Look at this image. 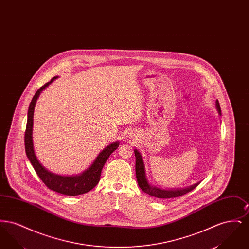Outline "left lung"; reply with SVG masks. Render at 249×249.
Wrapping results in <instances>:
<instances>
[{"label":"left lung","mask_w":249,"mask_h":249,"mask_svg":"<svg viewBox=\"0 0 249 249\" xmlns=\"http://www.w3.org/2000/svg\"><path fill=\"white\" fill-rule=\"evenodd\" d=\"M215 108L221 117V109L218 101H215ZM134 154H135V173H136V178L138 185L140 189L144 191L146 194H149L150 196H153L156 198L160 199H170V198H176V197H180L188 192H190L192 190H194L200 182H197L196 184L188 187V188H183V189H170V190H164L158 188L156 186H153L149 183L148 179L146 178V173H145V166L142 160V156L136 148L134 149Z\"/></svg>","instance_id":"obj_1"}]
</instances>
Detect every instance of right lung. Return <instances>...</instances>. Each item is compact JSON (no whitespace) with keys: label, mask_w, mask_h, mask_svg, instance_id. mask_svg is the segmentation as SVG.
<instances>
[{"label":"right lung","mask_w":249,"mask_h":249,"mask_svg":"<svg viewBox=\"0 0 249 249\" xmlns=\"http://www.w3.org/2000/svg\"><path fill=\"white\" fill-rule=\"evenodd\" d=\"M58 76L53 77L49 82L41 87L34 96L28 110V119L25 131V151L26 155L35 168L36 174L40 179L46 184V186L51 190L59 192L60 194L76 196L89 192L92 190L99 183L102 169L107 162V159L112 154L119 145V141L112 142L104 148L96 157L92 164L87 168L83 173L75 176H61L48 171L45 166L39 161L36 157L34 140H33V128H34V113L37 99L42 91L48 88L50 84L56 80Z\"/></svg>","instance_id":"right-lung-1"}]
</instances>
